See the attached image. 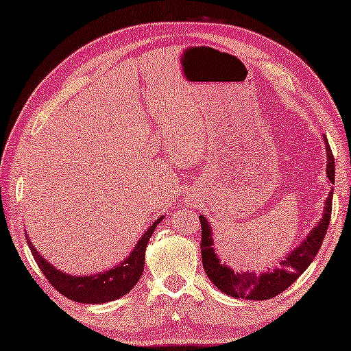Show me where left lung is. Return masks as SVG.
<instances>
[{
    "mask_svg": "<svg viewBox=\"0 0 351 351\" xmlns=\"http://www.w3.org/2000/svg\"><path fill=\"white\" fill-rule=\"evenodd\" d=\"M324 140L326 149V176H328L331 183H335V157H332L326 136H324ZM331 205L332 191H330L328 197L325 200L324 216L319 221L317 227H314L308 237L303 239V243L280 261V267L263 274L243 271L234 272L226 263H221L219 256L216 255L213 249L215 243L213 237H211L213 233H211L208 221L205 216H199L200 228H202L200 252H202V263L206 277L217 289L230 297L247 298V300H267V298L278 295L306 271L317 255L320 245L324 243L326 230H328Z\"/></svg>",
    "mask_w": 351,
    "mask_h": 351,
    "instance_id": "1",
    "label": "left lung"
}]
</instances>
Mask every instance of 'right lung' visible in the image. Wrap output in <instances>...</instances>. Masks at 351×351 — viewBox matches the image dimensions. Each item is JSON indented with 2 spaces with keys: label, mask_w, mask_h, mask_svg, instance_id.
<instances>
[{
  "label": "right lung",
  "mask_w": 351,
  "mask_h": 351,
  "mask_svg": "<svg viewBox=\"0 0 351 351\" xmlns=\"http://www.w3.org/2000/svg\"><path fill=\"white\" fill-rule=\"evenodd\" d=\"M165 216H160L151 227H149L143 237L138 241L136 245L132 250V254L125 258L123 263H119L110 271L96 274V275H85V277H76L56 269L53 264L42 258L38 254L36 245L27 238V245H29L34 260L38 264L40 271L54 288L65 295L70 300L79 303H88V305H96V303H107L117 298L123 297L132 291V288L138 283V280L143 275L145 269V254L146 245L151 239L152 233L157 223L163 219Z\"/></svg>",
  "instance_id": "obj_1"
}]
</instances>
